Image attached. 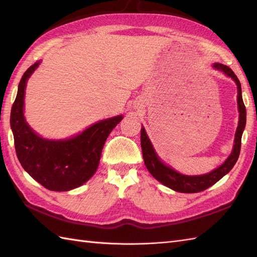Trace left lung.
Returning <instances> with one entry per match:
<instances>
[{
	"label": "left lung",
	"mask_w": 257,
	"mask_h": 257,
	"mask_svg": "<svg viewBox=\"0 0 257 257\" xmlns=\"http://www.w3.org/2000/svg\"><path fill=\"white\" fill-rule=\"evenodd\" d=\"M213 67L217 70H221V72L224 73L228 77H231L235 81L237 86V107L239 112L238 125L236 128L235 139H234L233 150L223 165L214 169L210 173L201 174V176H185V174L179 173L176 170H173L171 167L165 165L160 160V158L156 154L154 146H152L148 136H147L145 128H141V149H143V157L147 169L152 174V177L157 179L158 181L161 182L163 185H166V187L177 191V192L196 193L210 188L211 185L216 183L226 173L231 171V169L236 163L239 156V151H241L242 134L244 132L245 124H246V109H245L242 98L241 83H239L236 75L233 73V70L228 66H225V65L220 63H215L213 64Z\"/></svg>",
	"instance_id": "1"
}]
</instances>
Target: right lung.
<instances>
[{
    "label": "right lung",
    "mask_w": 257,
    "mask_h": 257,
    "mask_svg": "<svg viewBox=\"0 0 257 257\" xmlns=\"http://www.w3.org/2000/svg\"><path fill=\"white\" fill-rule=\"evenodd\" d=\"M41 62L22 76L18 95L11 110V128L16 156L30 176L51 191H69L80 187L94 176L109 134L122 116L100 120L75 137L50 140L38 136L24 118L26 81Z\"/></svg>",
    "instance_id": "add662e5"
}]
</instances>
